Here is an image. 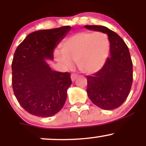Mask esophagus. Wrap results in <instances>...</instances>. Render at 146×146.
Returning a JSON list of instances; mask_svg holds the SVG:
<instances>
[{"label": "esophagus", "instance_id": "esophagus-1", "mask_svg": "<svg viewBox=\"0 0 146 146\" xmlns=\"http://www.w3.org/2000/svg\"><path fill=\"white\" fill-rule=\"evenodd\" d=\"M77 78H78V75H75V74H72L71 75V79L72 82H74L75 80L77 79Z\"/></svg>", "mask_w": 146, "mask_h": 146}]
</instances>
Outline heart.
I'll list each match as a JSON object with an SVG mask.
<instances>
[{"label":"heart","instance_id":"obj_1","mask_svg":"<svg viewBox=\"0 0 146 146\" xmlns=\"http://www.w3.org/2000/svg\"><path fill=\"white\" fill-rule=\"evenodd\" d=\"M110 50L109 38L103 32H79L66 38L61 46L62 53L55 58L64 69H69L76 62L84 74L97 73L106 62Z\"/></svg>","mask_w":146,"mask_h":146}]
</instances>
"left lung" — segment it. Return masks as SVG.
<instances>
[{"mask_svg":"<svg viewBox=\"0 0 146 146\" xmlns=\"http://www.w3.org/2000/svg\"><path fill=\"white\" fill-rule=\"evenodd\" d=\"M87 29L103 32L110 42V57L100 71L87 78V95L91 102L104 110L121 106L128 96L132 84V62L125 42L104 26L85 25Z\"/></svg>","mask_w":146,"mask_h":146,"instance_id":"1","label":"left lung"}]
</instances>
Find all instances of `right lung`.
<instances>
[{"label": "right lung", "mask_w": 146, "mask_h": 146, "mask_svg": "<svg viewBox=\"0 0 146 146\" xmlns=\"http://www.w3.org/2000/svg\"><path fill=\"white\" fill-rule=\"evenodd\" d=\"M70 26L31 33L14 53L12 86L18 102L28 113L48 117L62 108L71 84L70 73L53 71L46 60L71 30Z\"/></svg>", "instance_id": "1"}]
</instances>
